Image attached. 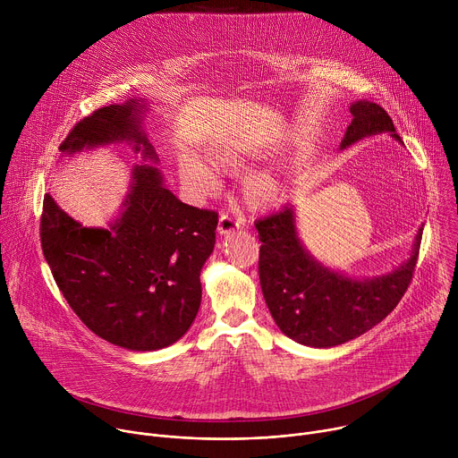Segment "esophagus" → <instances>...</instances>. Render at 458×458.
I'll return each mask as SVG.
<instances>
[{"mask_svg": "<svg viewBox=\"0 0 458 458\" xmlns=\"http://www.w3.org/2000/svg\"><path fill=\"white\" fill-rule=\"evenodd\" d=\"M239 228H241V225H239V221H237L235 217H232V216H228V214H221V216H219L217 230H219L221 235H228V233L239 230Z\"/></svg>", "mask_w": 458, "mask_h": 458, "instance_id": "1", "label": "esophagus"}]
</instances>
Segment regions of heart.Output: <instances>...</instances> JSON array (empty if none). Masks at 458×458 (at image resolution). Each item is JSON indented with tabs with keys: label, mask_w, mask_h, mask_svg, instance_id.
I'll use <instances>...</instances> for the list:
<instances>
[{
	"label": "heart",
	"mask_w": 458,
	"mask_h": 458,
	"mask_svg": "<svg viewBox=\"0 0 458 458\" xmlns=\"http://www.w3.org/2000/svg\"><path fill=\"white\" fill-rule=\"evenodd\" d=\"M210 163L223 172H241L250 165V152L241 145H221L210 150ZM182 182L195 193L208 195L214 193L219 186L217 174L214 168L205 165L195 157H184L179 166ZM241 198L248 210L251 212H268L281 205L283 191L274 175L267 172H259L248 175L241 184Z\"/></svg>",
	"instance_id": "1"
}]
</instances>
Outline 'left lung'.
<instances>
[{
	"mask_svg": "<svg viewBox=\"0 0 458 458\" xmlns=\"http://www.w3.org/2000/svg\"><path fill=\"white\" fill-rule=\"evenodd\" d=\"M352 123L343 148L355 141L389 132L401 136L387 112L371 101L350 108ZM259 241V279L279 330L299 344L332 348L344 344L387 317L406 293L419 257L422 228L411 257L387 276L355 281L322 267L302 246L292 207L255 223Z\"/></svg>",
	"mask_w": 458,
	"mask_h": 458,
	"instance_id": "obj_1",
	"label": "left lung"
}]
</instances>
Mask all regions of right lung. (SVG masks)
I'll return each mask as SVG.
<instances>
[{
	"mask_svg": "<svg viewBox=\"0 0 458 458\" xmlns=\"http://www.w3.org/2000/svg\"><path fill=\"white\" fill-rule=\"evenodd\" d=\"M145 106L130 99L94 110L59 150L128 141L157 163L141 126ZM123 207L110 228H87L45 193L41 248L57 288L89 330L126 350L154 352L179 341L199 311V276L214 251L217 212L181 203L150 165L132 168Z\"/></svg>",
	"mask_w": 458,
	"mask_h": 458,
	"instance_id": "right-lung-1",
	"label": "right lung"
}]
</instances>
